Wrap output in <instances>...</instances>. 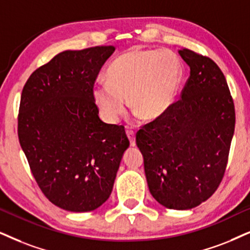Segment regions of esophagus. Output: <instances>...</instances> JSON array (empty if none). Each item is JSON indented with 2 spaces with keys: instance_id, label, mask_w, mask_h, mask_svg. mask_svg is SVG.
Listing matches in <instances>:
<instances>
[{
  "instance_id": "1",
  "label": "esophagus",
  "mask_w": 250,
  "mask_h": 250,
  "mask_svg": "<svg viewBox=\"0 0 250 250\" xmlns=\"http://www.w3.org/2000/svg\"><path fill=\"white\" fill-rule=\"evenodd\" d=\"M125 134H127V137L129 138V142H130L131 146H135L136 141H135V132L132 130H125Z\"/></svg>"
}]
</instances>
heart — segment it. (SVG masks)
<instances>
[{
  "label": "heart",
  "mask_w": 250,
  "mask_h": 250,
  "mask_svg": "<svg viewBox=\"0 0 250 250\" xmlns=\"http://www.w3.org/2000/svg\"><path fill=\"white\" fill-rule=\"evenodd\" d=\"M106 82L92 87V100L104 121L119 122L128 106L144 121L164 118L182 82V64L170 50L131 49L108 65Z\"/></svg>",
  "instance_id": "1"
}]
</instances>
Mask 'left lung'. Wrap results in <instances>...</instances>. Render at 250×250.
Masks as SVG:
<instances>
[{"mask_svg": "<svg viewBox=\"0 0 250 250\" xmlns=\"http://www.w3.org/2000/svg\"><path fill=\"white\" fill-rule=\"evenodd\" d=\"M190 68L181 99L136 135L148 190L167 209L188 210L207 201L222 181L235 127L225 76L212 60L182 48Z\"/></svg>", "mask_w": 250, "mask_h": 250, "instance_id": "obj_1", "label": "left lung"}]
</instances>
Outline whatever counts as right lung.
Here are the masks:
<instances>
[{
    "instance_id": "obj_1",
    "label": "right lung",
    "mask_w": 250,
    "mask_h": 250,
    "mask_svg": "<svg viewBox=\"0 0 250 250\" xmlns=\"http://www.w3.org/2000/svg\"><path fill=\"white\" fill-rule=\"evenodd\" d=\"M114 46L64 50L30 76L23 88L18 138L41 190L71 212L108 200L129 141L125 127L99 118L92 87Z\"/></svg>"
}]
</instances>
